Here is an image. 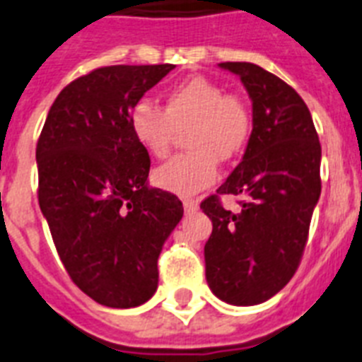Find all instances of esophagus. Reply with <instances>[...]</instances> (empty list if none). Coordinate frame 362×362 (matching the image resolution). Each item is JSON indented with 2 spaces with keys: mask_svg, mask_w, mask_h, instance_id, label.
<instances>
[{
  "mask_svg": "<svg viewBox=\"0 0 362 362\" xmlns=\"http://www.w3.org/2000/svg\"><path fill=\"white\" fill-rule=\"evenodd\" d=\"M197 206H199V203H197L196 199H183V209L187 214H190V212H196Z\"/></svg>",
  "mask_w": 362,
  "mask_h": 362,
  "instance_id": "1",
  "label": "esophagus"
}]
</instances>
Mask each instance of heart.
I'll return each mask as SVG.
<instances>
[{
	"label": "heart",
	"mask_w": 362,
	"mask_h": 362,
	"mask_svg": "<svg viewBox=\"0 0 362 362\" xmlns=\"http://www.w3.org/2000/svg\"><path fill=\"white\" fill-rule=\"evenodd\" d=\"M129 128L137 143L153 157H165L175 134L188 129V153L170 159L153 174L159 188L194 196L218 179V160L236 159L251 137L252 119L245 102L205 76H194L168 89L165 110L153 102H135Z\"/></svg>",
	"instance_id": "b5f03b06"
}]
</instances>
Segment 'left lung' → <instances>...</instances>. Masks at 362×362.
Returning <instances> with one entry per match:
<instances>
[{
    "label": "left lung",
    "mask_w": 362,
    "mask_h": 362,
    "mask_svg": "<svg viewBox=\"0 0 362 362\" xmlns=\"http://www.w3.org/2000/svg\"><path fill=\"white\" fill-rule=\"evenodd\" d=\"M252 102V132L242 163L218 194L247 196L225 211L218 196L202 209L212 221L205 243L211 291L233 305H256L284 289L304 252L320 197V143L300 95L249 62H223Z\"/></svg>",
    "instance_id": "obj_1"
}]
</instances>
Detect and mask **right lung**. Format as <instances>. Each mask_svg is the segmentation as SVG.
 Instances as JSON below:
<instances>
[{
  "mask_svg": "<svg viewBox=\"0 0 362 362\" xmlns=\"http://www.w3.org/2000/svg\"><path fill=\"white\" fill-rule=\"evenodd\" d=\"M175 66H110L62 89L36 146L38 202L71 280L107 308L157 289L163 245L183 218L174 194L148 185L150 156L129 111Z\"/></svg>",
  "mask_w": 362,
  "mask_h": 362,
  "instance_id": "add662e5",
  "label": "right lung"
}]
</instances>
